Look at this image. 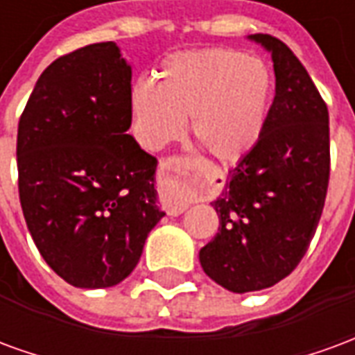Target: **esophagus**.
I'll use <instances>...</instances> for the list:
<instances>
[{
    "instance_id": "34e87169",
    "label": "esophagus",
    "mask_w": 355,
    "mask_h": 355,
    "mask_svg": "<svg viewBox=\"0 0 355 355\" xmlns=\"http://www.w3.org/2000/svg\"><path fill=\"white\" fill-rule=\"evenodd\" d=\"M198 169V162L186 155L167 157L159 165V196L169 215H180L190 205L184 192L186 180Z\"/></svg>"
}]
</instances>
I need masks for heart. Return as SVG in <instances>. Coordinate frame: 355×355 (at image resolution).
I'll list each match as a JSON object with an SVG mask.
<instances>
[{
  "label": "heart",
  "instance_id": "1",
  "mask_svg": "<svg viewBox=\"0 0 355 355\" xmlns=\"http://www.w3.org/2000/svg\"><path fill=\"white\" fill-rule=\"evenodd\" d=\"M272 101V73L261 58L232 49L180 51L163 60L155 85H132V129L159 150L186 129L220 162H238L261 140Z\"/></svg>",
  "mask_w": 355,
  "mask_h": 355
}]
</instances>
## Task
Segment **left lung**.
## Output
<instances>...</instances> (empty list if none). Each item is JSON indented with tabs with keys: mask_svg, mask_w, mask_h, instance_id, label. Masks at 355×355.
<instances>
[{
	"mask_svg": "<svg viewBox=\"0 0 355 355\" xmlns=\"http://www.w3.org/2000/svg\"><path fill=\"white\" fill-rule=\"evenodd\" d=\"M272 55L275 96L259 144L230 171L211 205L218 234L200 251L203 272L232 293L272 287L308 251L329 186V112L293 51L249 35Z\"/></svg>",
	"mask_w": 355,
	"mask_h": 355,
	"instance_id": "obj_1",
	"label": "left lung"
}]
</instances>
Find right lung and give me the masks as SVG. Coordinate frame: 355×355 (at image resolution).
Wrapping results in <instances>:
<instances>
[{
  "label": "right lung",
  "mask_w": 355,
  "mask_h": 355,
  "mask_svg": "<svg viewBox=\"0 0 355 355\" xmlns=\"http://www.w3.org/2000/svg\"><path fill=\"white\" fill-rule=\"evenodd\" d=\"M131 66L114 42L51 62L19 121V196L28 230L64 282L104 289L139 264L157 207L155 167L127 135Z\"/></svg>",
  "instance_id": "1"
}]
</instances>
